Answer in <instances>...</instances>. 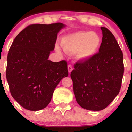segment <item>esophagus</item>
Wrapping results in <instances>:
<instances>
[{"instance_id":"obj_1","label":"esophagus","mask_w":132,"mask_h":132,"mask_svg":"<svg viewBox=\"0 0 132 132\" xmlns=\"http://www.w3.org/2000/svg\"><path fill=\"white\" fill-rule=\"evenodd\" d=\"M72 69H73V68H72V66H71V65H68V72H69V73H71V71H72Z\"/></svg>"}]
</instances>
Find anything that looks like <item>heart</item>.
<instances>
[{"instance_id": "b5f03b06", "label": "heart", "mask_w": 132, "mask_h": 132, "mask_svg": "<svg viewBox=\"0 0 132 132\" xmlns=\"http://www.w3.org/2000/svg\"><path fill=\"white\" fill-rule=\"evenodd\" d=\"M101 42V38L95 32L79 31L63 37L61 46L65 52L76 53V57L78 60H86L96 53ZM57 50L60 51L58 48Z\"/></svg>"}]
</instances>
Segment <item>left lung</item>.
<instances>
[{
  "label": "left lung",
  "instance_id": "left-lung-1",
  "mask_svg": "<svg viewBox=\"0 0 132 132\" xmlns=\"http://www.w3.org/2000/svg\"><path fill=\"white\" fill-rule=\"evenodd\" d=\"M101 29L99 53L77 62L71 73L77 102L94 111L104 109L118 95L124 72L123 53L116 38L105 27Z\"/></svg>",
  "mask_w": 132,
  "mask_h": 132
}]
</instances>
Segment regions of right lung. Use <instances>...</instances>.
<instances>
[{"label": "right lung", "mask_w": 132, "mask_h": 132, "mask_svg": "<svg viewBox=\"0 0 132 132\" xmlns=\"http://www.w3.org/2000/svg\"><path fill=\"white\" fill-rule=\"evenodd\" d=\"M65 27L61 23L29 25L18 34L9 49L6 78L10 93L27 110L45 108L57 84L68 76L66 61L48 60L57 33Z\"/></svg>", "instance_id": "add662e5"}]
</instances>
